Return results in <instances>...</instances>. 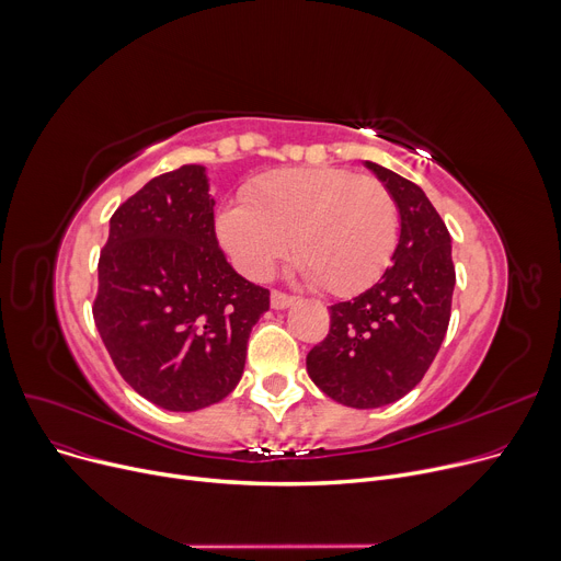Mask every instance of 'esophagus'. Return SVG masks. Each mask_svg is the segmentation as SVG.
Wrapping results in <instances>:
<instances>
[{"label": "esophagus", "mask_w": 561, "mask_h": 561, "mask_svg": "<svg viewBox=\"0 0 561 561\" xmlns=\"http://www.w3.org/2000/svg\"><path fill=\"white\" fill-rule=\"evenodd\" d=\"M294 301H296L294 296H289V294H285V291H278V289L272 291V308H276V310H285V308H289Z\"/></svg>", "instance_id": "obj_1"}]
</instances>
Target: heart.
I'll return each instance as SVG.
<instances>
[{
    "label": "heart",
    "instance_id": "b5f03b06",
    "mask_svg": "<svg viewBox=\"0 0 561 561\" xmlns=\"http://www.w3.org/2000/svg\"><path fill=\"white\" fill-rule=\"evenodd\" d=\"M217 233L251 278H267L294 240L308 280L333 296H351L387 270L399 208L371 176L342 168L278 170L251 183L247 204L219 213Z\"/></svg>",
    "mask_w": 561,
    "mask_h": 561
}]
</instances>
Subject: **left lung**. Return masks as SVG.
<instances>
[{
	"instance_id": "obj_1",
	"label": "left lung",
	"mask_w": 561,
	"mask_h": 561,
	"mask_svg": "<svg viewBox=\"0 0 561 561\" xmlns=\"http://www.w3.org/2000/svg\"><path fill=\"white\" fill-rule=\"evenodd\" d=\"M365 164L401 213L393 265L367 291L328 308L331 331L306 357L325 397L357 410L389 405L421 382L448 331L455 287L450 233L425 192L371 160Z\"/></svg>"
}]
</instances>
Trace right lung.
<instances>
[{"label": "right lung", "instance_id": "obj_1", "mask_svg": "<svg viewBox=\"0 0 561 561\" xmlns=\"http://www.w3.org/2000/svg\"><path fill=\"white\" fill-rule=\"evenodd\" d=\"M267 310L270 289L219 249L202 164L151 179L113 213L92 317L115 369L147 401L194 412L226 399Z\"/></svg>", "mask_w": 561, "mask_h": 561}]
</instances>
